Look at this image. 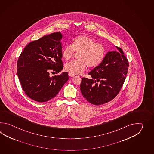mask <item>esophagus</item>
<instances>
[{
	"label": "esophagus",
	"instance_id": "esophagus-1",
	"mask_svg": "<svg viewBox=\"0 0 154 154\" xmlns=\"http://www.w3.org/2000/svg\"><path fill=\"white\" fill-rule=\"evenodd\" d=\"M68 75H69V76L71 77V78H72V77H74V76H75L74 74H72L70 73V72H69V74H68Z\"/></svg>",
	"mask_w": 154,
	"mask_h": 154
}]
</instances>
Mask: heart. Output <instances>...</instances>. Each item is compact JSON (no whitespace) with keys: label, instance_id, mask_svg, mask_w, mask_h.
<instances>
[{"label":"heart","instance_id":"1","mask_svg":"<svg viewBox=\"0 0 154 154\" xmlns=\"http://www.w3.org/2000/svg\"><path fill=\"white\" fill-rule=\"evenodd\" d=\"M74 52L79 53L78 60H73L65 65L66 71L72 74H82L87 66L90 68L97 66L105 56L104 47L88 36H78L73 39L72 45H66L63 49V57L69 60Z\"/></svg>","mask_w":154,"mask_h":154}]
</instances>
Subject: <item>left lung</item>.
I'll use <instances>...</instances> for the list:
<instances>
[{
  "label": "left lung",
  "mask_w": 154,
  "mask_h": 154,
  "mask_svg": "<svg viewBox=\"0 0 154 154\" xmlns=\"http://www.w3.org/2000/svg\"><path fill=\"white\" fill-rule=\"evenodd\" d=\"M108 52L97 66L88 72L91 78H82L80 90L83 97L95 105L105 104L118 95L128 72V59L123 50Z\"/></svg>",
  "instance_id": "obj_1"
}]
</instances>
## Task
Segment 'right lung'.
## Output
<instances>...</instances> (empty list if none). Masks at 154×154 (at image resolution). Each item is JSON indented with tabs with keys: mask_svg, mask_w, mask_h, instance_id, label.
<instances>
[{
	"mask_svg": "<svg viewBox=\"0 0 154 154\" xmlns=\"http://www.w3.org/2000/svg\"><path fill=\"white\" fill-rule=\"evenodd\" d=\"M60 32L53 33L29 43L24 48L17 63V74L26 95L39 102L56 97L69 79L68 73L51 77V70L63 69Z\"/></svg>",
	"mask_w": 154,
	"mask_h": 154,
	"instance_id": "right-lung-1",
	"label": "right lung"
}]
</instances>
